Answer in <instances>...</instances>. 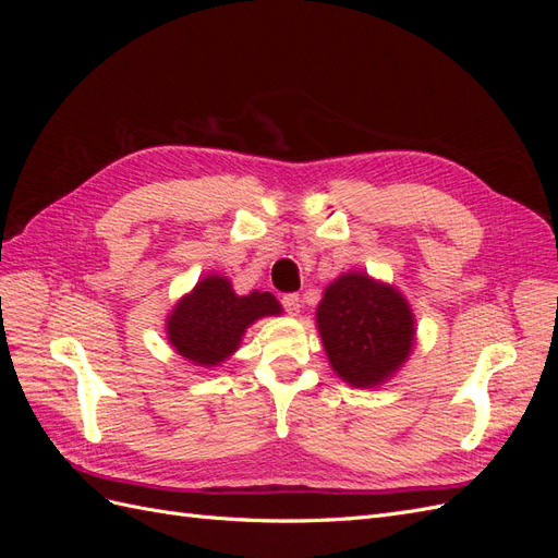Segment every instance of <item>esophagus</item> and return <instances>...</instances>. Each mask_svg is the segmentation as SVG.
<instances>
[{"label":"esophagus","instance_id":"esophagus-1","mask_svg":"<svg viewBox=\"0 0 558 558\" xmlns=\"http://www.w3.org/2000/svg\"><path fill=\"white\" fill-rule=\"evenodd\" d=\"M281 305H283V310L289 312L291 316H298V314H300V298H298L295 293L283 295V298H281Z\"/></svg>","mask_w":558,"mask_h":558}]
</instances>
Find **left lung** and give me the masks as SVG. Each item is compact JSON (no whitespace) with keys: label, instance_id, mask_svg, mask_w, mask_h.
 <instances>
[{"label":"left lung","instance_id":"8db88e82","mask_svg":"<svg viewBox=\"0 0 558 558\" xmlns=\"http://www.w3.org/2000/svg\"><path fill=\"white\" fill-rule=\"evenodd\" d=\"M318 335L337 377L373 388L393 377L414 347V314L396 286L347 272L316 310Z\"/></svg>","mask_w":558,"mask_h":558}]
</instances>
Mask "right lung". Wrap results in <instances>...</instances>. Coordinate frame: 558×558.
Segmentation results:
<instances>
[{
  "label": "right lung",
  "mask_w": 558,
  "mask_h": 558,
  "mask_svg": "<svg viewBox=\"0 0 558 558\" xmlns=\"http://www.w3.org/2000/svg\"><path fill=\"white\" fill-rule=\"evenodd\" d=\"M281 314L272 293L238 295L221 275H207L167 316V340L179 356L214 367L238 351L246 328L263 316Z\"/></svg>",
  "instance_id": "1"
}]
</instances>
